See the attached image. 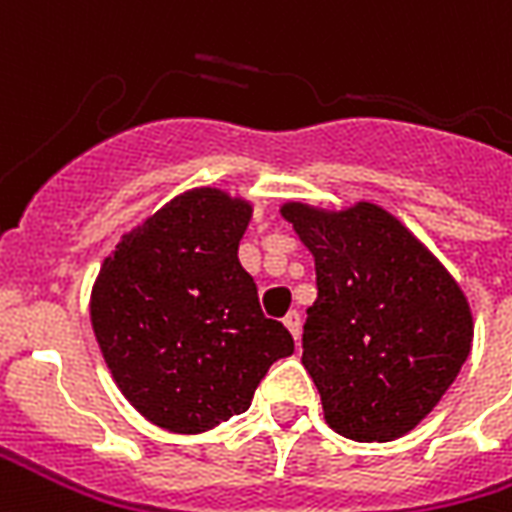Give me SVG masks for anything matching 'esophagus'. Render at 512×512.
<instances>
[{
    "label": "esophagus",
    "mask_w": 512,
    "mask_h": 512,
    "mask_svg": "<svg viewBox=\"0 0 512 512\" xmlns=\"http://www.w3.org/2000/svg\"><path fill=\"white\" fill-rule=\"evenodd\" d=\"M284 325H287V330L292 333V338H295V341H300V314L298 311H290V314L284 317Z\"/></svg>",
    "instance_id": "1"
}]
</instances>
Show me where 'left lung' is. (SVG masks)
Returning a JSON list of instances; mask_svg holds the SVG:
<instances>
[{"instance_id":"8db88e82","label":"left lung","mask_w":512,"mask_h":512,"mask_svg":"<svg viewBox=\"0 0 512 512\" xmlns=\"http://www.w3.org/2000/svg\"><path fill=\"white\" fill-rule=\"evenodd\" d=\"M282 217L314 255L317 300L303 365L330 427L360 443L411 432L459 376L473 311L446 265L384 206L287 201Z\"/></svg>"}]
</instances>
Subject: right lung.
Here are the masks:
<instances>
[{"label": "right lung", "instance_id": "right-lung-1", "mask_svg": "<svg viewBox=\"0 0 512 512\" xmlns=\"http://www.w3.org/2000/svg\"><path fill=\"white\" fill-rule=\"evenodd\" d=\"M249 220L247 198L193 187L123 233L101 263L93 335L117 389L155 427L198 435L239 416L295 349L239 263Z\"/></svg>", "mask_w": 512, "mask_h": 512}]
</instances>
